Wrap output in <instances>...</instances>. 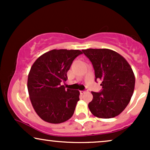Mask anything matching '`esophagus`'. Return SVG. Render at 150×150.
I'll return each mask as SVG.
<instances>
[{"mask_svg":"<svg viewBox=\"0 0 150 150\" xmlns=\"http://www.w3.org/2000/svg\"><path fill=\"white\" fill-rule=\"evenodd\" d=\"M85 92H86L85 91H80V94H85Z\"/></svg>","mask_w":150,"mask_h":150,"instance_id":"esophagus-1","label":"esophagus"}]
</instances>
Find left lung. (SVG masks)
<instances>
[{"label":"left lung","instance_id":"8db88e82","mask_svg":"<svg viewBox=\"0 0 150 150\" xmlns=\"http://www.w3.org/2000/svg\"><path fill=\"white\" fill-rule=\"evenodd\" d=\"M82 52L92 62L95 81L100 80V92H92L88 107L94 116L114 118L126 108L135 88L131 67L121 55L108 49H88Z\"/></svg>","mask_w":150,"mask_h":150}]
</instances>
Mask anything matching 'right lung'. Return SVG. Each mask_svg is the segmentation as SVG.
Listing matches in <instances>:
<instances>
[{
  "mask_svg": "<svg viewBox=\"0 0 150 150\" xmlns=\"http://www.w3.org/2000/svg\"><path fill=\"white\" fill-rule=\"evenodd\" d=\"M80 50L53 49L39 56L28 75L27 89L32 106L37 115L50 123H61L73 116L78 90L65 89L61 82L68 79L67 73Z\"/></svg>",
  "mask_w": 150,
  "mask_h": 150,
  "instance_id": "right-lung-1",
  "label": "right lung"
}]
</instances>
